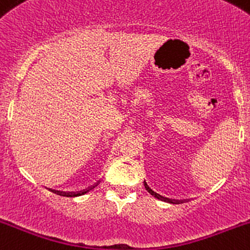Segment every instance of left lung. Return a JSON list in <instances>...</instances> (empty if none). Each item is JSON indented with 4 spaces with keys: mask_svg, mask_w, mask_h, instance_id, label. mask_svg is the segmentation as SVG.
I'll list each match as a JSON object with an SVG mask.
<instances>
[{
    "mask_svg": "<svg viewBox=\"0 0 250 250\" xmlns=\"http://www.w3.org/2000/svg\"><path fill=\"white\" fill-rule=\"evenodd\" d=\"M144 186H145V188H146V190H147V192H149L150 194L152 195V197H155V198H156V199H160V200H165V202H168V203H179V200H171V199H167V198H164V197H161V195H160V194H157V193H155L154 190H152V189H150V188H149V186H147V184H146V182H144Z\"/></svg>",
    "mask_w": 250,
    "mask_h": 250,
    "instance_id": "left-lung-1",
    "label": "left lung"
}]
</instances>
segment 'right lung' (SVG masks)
I'll list each match as a JSON object with an SVG mask.
<instances>
[{
	"instance_id": "right-lung-1",
	"label": "right lung",
	"mask_w": 250,
	"mask_h": 250,
	"mask_svg": "<svg viewBox=\"0 0 250 250\" xmlns=\"http://www.w3.org/2000/svg\"><path fill=\"white\" fill-rule=\"evenodd\" d=\"M90 189H85V190H82L79 193H62V192H58V190H52V192L58 193L60 195H64V197H79V195H83L85 193H88Z\"/></svg>"
}]
</instances>
